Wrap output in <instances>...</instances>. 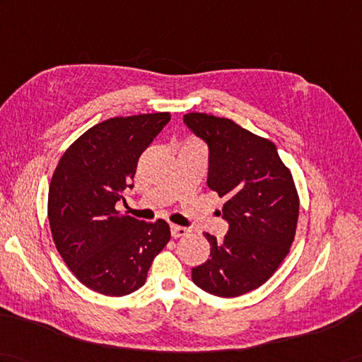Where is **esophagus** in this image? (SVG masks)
I'll use <instances>...</instances> for the list:
<instances>
[{
	"label": "esophagus",
	"instance_id": "34e87169",
	"mask_svg": "<svg viewBox=\"0 0 362 362\" xmlns=\"http://www.w3.org/2000/svg\"><path fill=\"white\" fill-rule=\"evenodd\" d=\"M188 233H189V230H188V228H185V226H180V225H171V236H173L174 239L187 236Z\"/></svg>",
	"mask_w": 362,
	"mask_h": 362
}]
</instances>
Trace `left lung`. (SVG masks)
Segmentation results:
<instances>
[{"label": "left lung", "instance_id": "left-lung-1", "mask_svg": "<svg viewBox=\"0 0 362 362\" xmlns=\"http://www.w3.org/2000/svg\"><path fill=\"white\" fill-rule=\"evenodd\" d=\"M188 128L208 143V187L226 202L230 230L222 240L205 238L211 253L192 268V282L221 298H236L265 284L290 253L299 219L295 180L272 140L223 117L183 115Z\"/></svg>", "mask_w": 362, "mask_h": 362}]
</instances>
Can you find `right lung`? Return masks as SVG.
<instances>
[{"label":"right lung","instance_id":"1","mask_svg":"<svg viewBox=\"0 0 362 362\" xmlns=\"http://www.w3.org/2000/svg\"><path fill=\"white\" fill-rule=\"evenodd\" d=\"M170 120V112H156L97 123L66 149L50 180L47 217L58 253L105 296L139 290L171 239L166 221L148 223L115 208L132 188L141 153Z\"/></svg>","mask_w":362,"mask_h":362}]
</instances>
